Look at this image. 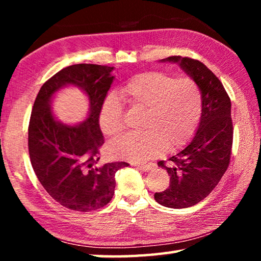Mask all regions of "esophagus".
Masks as SVG:
<instances>
[{
    "label": "esophagus",
    "mask_w": 261,
    "mask_h": 261,
    "mask_svg": "<svg viewBox=\"0 0 261 261\" xmlns=\"http://www.w3.org/2000/svg\"><path fill=\"white\" fill-rule=\"evenodd\" d=\"M136 167L139 168L140 170L145 171V173H148V171L152 169V166L151 165H136Z\"/></svg>",
    "instance_id": "obj_1"
}]
</instances>
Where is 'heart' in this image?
I'll list each match as a JSON object with an SVG mask.
<instances>
[{
  "label": "heart",
  "mask_w": 261,
  "mask_h": 261,
  "mask_svg": "<svg viewBox=\"0 0 261 261\" xmlns=\"http://www.w3.org/2000/svg\"><path fill=\"white\" fill-rule=\"evenodd\" d=\"M117 97L131 109L145 112L141 124L145 132H130L113 141L108 152L115 159L143 162L160 155L166 148L177 151L192 139L199 126L202 96L191 78H175L161 71L138 73L118 88ZM118 99L108 95L99 112L100 129L110 138L124 130L123 107Z\"/></svg>",
  "instance_id": "obj_1"
}]
</instances>
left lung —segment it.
<instances>
[{"mask_svg":"<svg viewBox=\"0 0 261 261\" xmlns=\"http://www.w3.org/2000/svg\"><path fill=\"white\" fill-rule=\"evenodd\" d=\"M160 62L177 63L197 83L202 96L201 120L192 139L169 158L168 165L158 162L170 176V184L165 191L154 194V199L169 208H187L213 191L230 162L231 102L222 83L201 62L182 56H170Z\"/></svg>","mask_w":261,"mask_h":261,"instance_id":"1","label":"left lung"}]
</instances>
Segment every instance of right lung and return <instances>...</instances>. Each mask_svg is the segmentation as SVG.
Segmentation results:
<instances>
[{
    "label": "right lung",
    "instance_id": "add662e5",
    "mask_svg": "<svg viewBox=\"0 0 261 261\" xmlns=\"http://www.w3.org/2000/svg\"><path fill=\"white\" fill-rule=\"evenodd\" d=\"M114 68L70 65L43 84L34 101L29 125V153L38 179L53 199L69 210L91 212L112 200L115 174L126 162L96 166L105 143L99 112L114 81ZM73 86L89 100L86 120L67 125L57 120L51 103L56 93Z\"/></svg>",
    "mask_w": 261,
    "mask_h": 261
}]
</instances>
